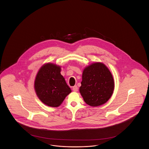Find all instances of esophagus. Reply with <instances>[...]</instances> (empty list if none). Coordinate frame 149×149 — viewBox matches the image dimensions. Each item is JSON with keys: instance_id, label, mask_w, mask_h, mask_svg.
Instances as JSON below:
<instances>
[{"instance_id": "34e87169", "label": "esophagus", "mask_w": 149, "mask_h": 149, "mask_svg": "<svg viewBox=\"0 0 149 149\" xmlns=\"http://www.w3.org/2000/svg\"><path fill=\"white\" fill-rule=\"evenodd\" d=\"M72 90H73L74 91H75V92H77V91H78V88H77V85H75V86H74L72 87Z\"/></svg>"}]
</instances>
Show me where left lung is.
<instances>
[{
  "label": "left lung",
  "mask_w": 149,
  "mask_h": 149,
  "mask_svg": "<svg viewBox=\"0 0 149 149\" xmlns=\"http://www.w3.org/2000/svg\"><path fill=\"white\" fill-rule=\"evenodd\" d=\"M79 91L84 101L91 107L106 103L113 94L114 80L107 66L95 63L86 66L83 72Z\"/></svg>",
  "instance_id": "8db88e82"
}]
</instances>
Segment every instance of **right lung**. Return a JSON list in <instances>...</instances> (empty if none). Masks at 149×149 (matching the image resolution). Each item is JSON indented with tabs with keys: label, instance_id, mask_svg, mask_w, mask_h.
<instances>
[{
	"label": "right lung",
	"instance_id": "add662e5",
	"mask_svg": "<svg viewBox=\"0 0 149 149\" xmlns=\"http://www.w3.org/2000/svg\"><path fill=\"white\" fill-rule=\"evenodd\" d=\"M60 72V66L48 63L42 66L36 76V94L43 104L50 107L60 106L72 92Z\"/></svg>",
	"mask_w": 149,
	"mask_h": 149
}]
</instances>
